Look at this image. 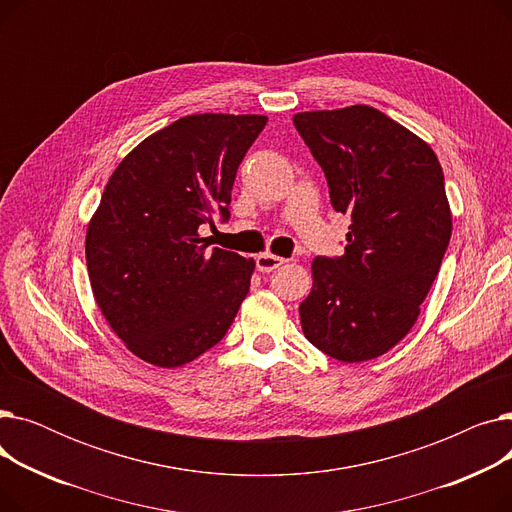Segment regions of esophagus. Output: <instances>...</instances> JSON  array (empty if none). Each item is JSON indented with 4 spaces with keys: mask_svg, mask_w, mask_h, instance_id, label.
<instances>
[{
    "mask_svg": "<svg viewBox=\"0 0 512 512\" xmlns=\"http://www.w3.org/2000/svg\"><path fill=\"white\" fill-rule=\"evenodd\" d=\"M255 261H257V270L259 272H274L276 267L286 263V259H282L278 255H272V253H261V255H257Z\"/></svg>",
    "mask_w": 512,
    "mask_h": 512,
    "instance_id": "1",
    "label": "esophagus"
}]
</instances>
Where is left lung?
I'll return each instance as SVG.
<instances>
[{"label":"left lung","mask_w":512,"mask_h":512,"mask_svg":"<svg viewBox=\"0 0 512 512\" xmlns=\"http://www.w3.org/2000/svg\"><path fill=\"white\" fill-rule=\"evenodd\" d=\"M294 126L351 215L344 255L315 257L301 303L305 338L361 363L409 334L452 234L442 166L423 139L371 105L301 112Z\"/></svg>","instance_id":"8db88e82"}]
</instances>
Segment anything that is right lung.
<instances>
[{"instance_id": "right-lung-1", "label": "right lung", "mask_w": 512, "mask_h": 512, "mask_svg": "<svg viewBox=\"0 0 512 512\" xmlns=\"http://www.w3.org/2000/svg\"><path fill=\"white\" fill-rule=\"evenodd\" d=\"M259 114H193L153 132L105 184L87 226L93 297L132 355L180 367L218 344L245 301L255 261L207 249L199 234L228 220Z\"/></svg>"}]
</instances>
